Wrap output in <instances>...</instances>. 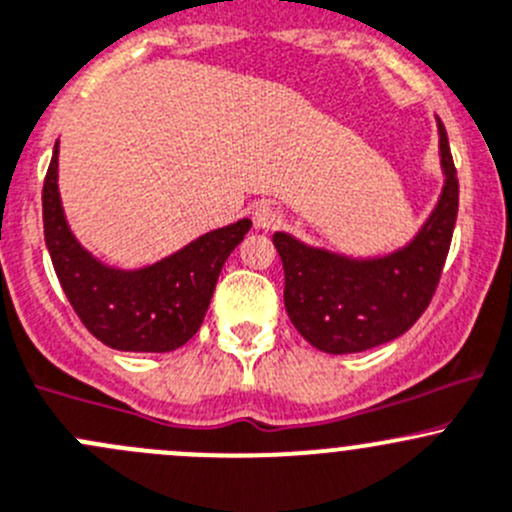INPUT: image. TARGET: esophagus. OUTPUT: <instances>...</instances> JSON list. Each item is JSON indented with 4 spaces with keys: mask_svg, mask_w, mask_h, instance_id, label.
Instances as JSON below:
<instances>
[{
    "mask_svg": "<svg viewBox=\"0 0 512 512\" xmlns=\"http://www.w3.org/2000/svg\"><path fill=\"white\" fill-rule=\"evenodd\" d=\"M254 224L258 229H273V226L281 224V214H278L276 206L263 201V204H256L254 209Z\"/></svg>",
    "mask_w": 512,
    "mask_h": 512,
    "instance_id": "1",
    "label": "esophagus"
}]
</instances>
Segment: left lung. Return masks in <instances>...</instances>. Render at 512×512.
<instances>
[{
  "label": "left lung",
  "mask_w": 512,
  "mask_h": 512,
  "mask_svg": "<svg viewBox=\"0 0 512 512\" xmlns=\"http://www.w3.org/2000/svg\"><path fill=\"white\" fill-rule=\"evenodd\" d=\"M445 186L421 234L391 256L353 258L273 234L283 261V303L296 331L326 353H361L403 336L428 308L458 216V176L438 121Z\"/></svg>",
  "instance_id": "obj_1"
}]
</instances>
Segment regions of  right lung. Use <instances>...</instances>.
Here are the masks:
<instances>
[{
  "instance_id": "add662e5",
  "label": "right lung",
  "mask_w": 512,
  "mask_h": 512,
  "mask_svg": "<svg viewBox=\"0 0 512 512\" xmlns=\"http://www.w3.org/2000/svg\"><path fill=\"white\" fill-rule=\"evenodd\" d=\"M57 154L54 146L42 189L44 241L79 321L116 351L166 353L184 346L204 323L221 268L251 221L204 234L141 271H116L86 254L69 231L57 189Z\"/></svg>"
}]
</instances>
